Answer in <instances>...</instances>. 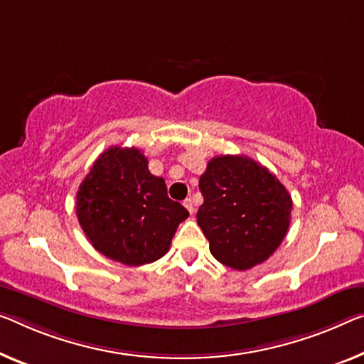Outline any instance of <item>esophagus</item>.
<instances>
[{
    "label": "esophagus",
    "mask_w": 364,
    "mask_h": 364,
    "mask_svg": "<svg viewBox=\"0 0 364 364\" xmlns=\"http://www.w3.org/2000/svg\"><path fill=\"white\" fill-rule=\"evenodd\" d=\"M183 206H186V208L188 210L190 215L195 213V205H193L192 198H186V200H183Z\"/></svg>",
    "instance_id": "esophagus-1"
}]
</instances>
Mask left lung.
<instances>
[{"mask_svg":"<svg viewBox=\"0 0 364 364\" xmlns=\"http://www.w3.org/2000/svg\"><path fill=\"white\" fill-rule=\"evenodd\" d=\"M197 223L218 262L244 272L282 244L291 220V195L267 167L247 156H216L200 177Z\"/></svg>","mask_w":364,"mask_h":364,"instance_id":"8db88e82","label":"left lung"}]
</instances>
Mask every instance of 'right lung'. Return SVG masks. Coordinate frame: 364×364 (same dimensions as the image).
I'll list each match as a JSON object with an SVG mask.
<instances>
[{
	"mask_svg": "<svg viewBox=\"0 0 364 364\" xmlns=\"http://www.w3.org/2000/svg\"><path fill=\"white\" fill-rule=\"evenodd\" d=\"M76 216L94 249L136 267L169 250L188 211L167 197L164 178L151 174L141 151L110 146L81 182Z\"/></svg>",
	"mask_w": 364,
	"mask_h": 364,
	"instance_id": "1",
	"label": "right lung"
}]
</instances>
